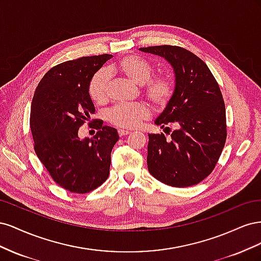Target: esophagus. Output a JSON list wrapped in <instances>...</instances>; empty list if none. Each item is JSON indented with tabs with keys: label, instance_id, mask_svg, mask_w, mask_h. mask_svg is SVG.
I'll use <instances>...</instances> for the list:
<instances>
[{
	"label": "esophagus",
	"instance_id": "esophagus-1",
	"mask_svg": "<svg viewBox=\"0 0 261 261\" xmlns=\"http://www.w3.org/2000/svg\"><path fill=\"white\" fill-rule=\"evenodd\" d=\"M117 133H118V136L120 137H123V136H126V135H128V134L130 133L129 130H126V129H122V128H120L117 130Z\"/></svg>",
	"mask_w": 261,
	"mask_h": 261
}]
</instances>
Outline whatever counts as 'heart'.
<instances>
[{
	"label": "heart",
	"mask_w": 261,
	"mask_h": 261,
	"mask_svg": "<svg viewBox=\"0 0 261 261\" xmlns=\"http://www.w3.org/2000/svg\"><path fill=\"white\" fill-rule=\"evenodd\" d=\"M116 68L135 84H145L143 91L147 99L158 108L167 107L175 93V84L168 76L152 75V66L139 55H127L123 58ZM110 73L107 69H100L92 76L88 91L91 100L97 105H105L109 101ZM149 116L148 109L141 103L117 105L108 112V121L122 128H136Z\"/></svg>",
	"instance_id": "1"
}]
</instances>
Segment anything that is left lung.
I'll list each match as a JSON object with an SVG mask.
<instances>
[{
  "label": "left lung",
  "mask_w": 261,
  "mask_h": 261,
  "mask_svg": "<svg viewBox=\"0 0 261 261\" xmlns=\"http://www.w3.org/2000/svg\"><path fill=\"white\" fill-rule=\"evenodd\" d=\"M140 50L164 58L175 73V93L155 124L163 128L173 123L176 128L170 138L163 133L149 134V173L173 187L198 184L216 168L226 140L219 84L206 63L184 48L165 44Z\"/></svg>",
  "instance_id": "8db88e82"
}]
</instances>
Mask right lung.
<instances>
[{"label": "right lung", "instance_id": "add662e5", "mask_svg": "<svg viewBox=\"0 0 261 261\" xmlns=\"http://www.w3.org/2000/svg\"><path fill=\"white\" fill-rule=\"evenodd\" d=\"M111 54L63 62L48 70L35 91L30 129L37 156L52 179L70 193L96 189L110 174L111 151L118 140L115 128L93 120L94 106L88 92L90 80ZM87 120L98 132L81 141L77 130Z\"/></svg>", "mask_w": 261, "mask_h": 261}]
</instances>
